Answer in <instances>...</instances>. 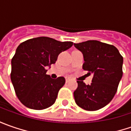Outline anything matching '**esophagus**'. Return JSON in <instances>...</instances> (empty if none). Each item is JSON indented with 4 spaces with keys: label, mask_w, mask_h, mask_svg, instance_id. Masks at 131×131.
<instances>
[{
    "label": "esophagus",
    "mask_w": 131,
    "mask_h": 131,
    "mask_svg": "<svg viewBox=\"0 0 131 131\" xmlns=\"http://www.w3.org/2000/svg\"><path fill=\"white\" fill-rule=\"evenodd\" d=\"M71 80V79L70 78H68V77H66V83L69 82H70Z\"/></svg>",
    "instance_id": "esophagus-1"
}]
</instances>
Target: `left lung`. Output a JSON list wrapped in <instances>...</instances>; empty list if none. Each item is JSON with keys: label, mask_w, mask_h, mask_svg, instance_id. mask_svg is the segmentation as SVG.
<instances>
[{"label": "left lung", "mask_w": 131, "mask_h": 131, "mask_svg": "<svg viewBox=\"0 0 131 131\" xmlns=\"http://www.w3.org/2000/svg\"><path fill=\"white\" fill-rule=\"evenodd\" d=\"M73 45L83 54L82 68L93 74L90 85L77 81L75 102L85 110L96 111L106 106L117 92L123 77V58L114 46L96 40Z\"/></svg>", "instance_id": "1"}]
</instances>
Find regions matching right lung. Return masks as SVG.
Listing matches in <instances>:
<instances>
[{
    "label": "right lung",
    "mask_w": 131,
    "mask_h": 131,
    "mask_svg": "<svg viewBox=\"0 0 131 131\" xmlns=\"http://www.w3.org/2000/svg\"><path fill=\"white\" fill-rule=\"evenodd\" d=\"M73 45L49 37H37L21 43L12 60L11 80L16 95L24 106L41 110L53 105L58 91L66 82L60 77L46 74L47 67L55 63L60 52Z\"/></svg>",
    "instance_id": "1"
}]
</instances>
